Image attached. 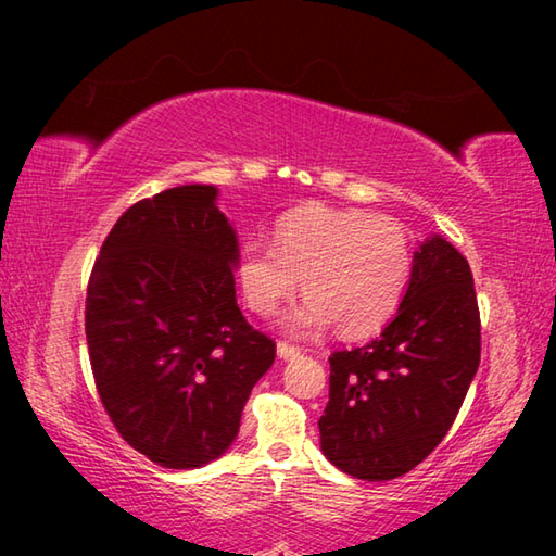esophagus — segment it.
Wrapping results in <instances>:
<instances>
[{
    "label": "esophagus",
    "instance_id": "esophagus-1",
    "mask_svg": "<svg viewBox=\"0 0 556 556\" xmlns=\"http://www.w3.org/2000/svg\"><path fill=\"white\" fill-rule=\"evenodd\" d=\"M277 353H279V358H296L299 353H301V349L289 344V341H279V344H277Z\"/></svg>",
    "mask_w": 556,
    "mask_h": 556
}]
</instances>
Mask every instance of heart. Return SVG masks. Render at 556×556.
Segmentation results:
<instances>
[{
    "instance_id": "heart-1",
    "label": "heart",
    "mask_w": 556,
    "mask_h": 556,
    "mask_svg": "<svg viewBox=\"0 0 556 556\" xmlns=\"http://www.w3.org/2000/svg\"><path fill=\"white\" fill-rule=\"evenodd\" d=\"M271 233L275 248L248 241L236 265L243 301L255 315H275L303 279L308 301L287 325L320 332L337 323L341 334L358 337L380 329L404 301L413 251L396 219L308 203L279 217Z\"/></svg>"
}]
</instances>
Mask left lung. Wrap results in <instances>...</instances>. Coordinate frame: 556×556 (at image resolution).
Returning <instances> with one entry per match:
<instances>
[{"label": "left lung", "mask_w": 556, "mask_h": 556, "mask_svg": "<svg viewBox=\"0 0 556 556\" xmlns=\"http://www.w3.org/2000/svg\"><path fill=\"white\" fill-rule=\"evenodd\" d=\"M480 365V311L468 260L442 236L413 255L394 320L370 344L329 356L323 454L380 482L416 468L444 440Z\"/></svg>", "instance_id": "8db88e82"}]
</instances>
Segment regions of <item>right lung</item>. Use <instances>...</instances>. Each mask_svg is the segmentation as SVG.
Masks as SVG:
<instances>
[{
	"instance_id": "add662e5",
	"label": "right lung",
	"mask_w": 556,
	"mask_h": 556,
	"mask_svg": "<svg viewBox=\"0 0 556 556\" xmlns=\"http://www.w3.org/2000/svg\"><path fill=\"white\" fill-rule=\"evenodd\" d=\"M239 239L217 188L138 200L100 248L86 296L92 377L116 432L164 468H200L239 434L275 341L236 305Z\"/></svg>"
}]
</instances>
